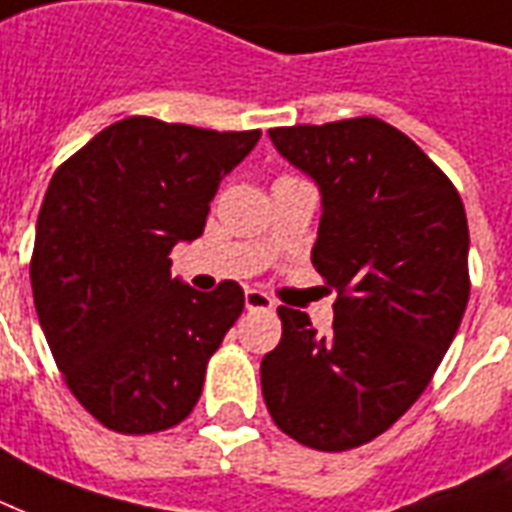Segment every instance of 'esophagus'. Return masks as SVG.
Segmentation results:
<instances>
[{
    "mask_svg": "<svg viewBox=\"0 0 512 512\" xmlns=\"http://www.w3.org/2000/svg\"><path fill=\"white\" fill-rule=\"evenodd\" d=\"M244 306L249 312H271V309H274V301H271L266 293H260V290H246Z\"/></svg>",
    "mask_w": 512,
    "mask_h": 512,
    "instance_id": "34e87169",
    "label": "esophagus"
}]
</instances>
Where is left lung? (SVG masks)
Here are the masks:
<instances>
[{
  "label": "left lung",
  "instance_id": "8db88e82",
  "mask_svg": "<svg viewBox=\"0 0 512 512\" xmlns=\"http://www.w3.org/2000/svg\"><path fill=\"white\" fill-rule=\"evenodd\" d=\"M268 135L320 187L312 263L336 304L328 336L279 306L263 399L287 437L339 453L391 429L445 358L469 301L467 214L418 143L374 116Z\"/></svg>",
  "mask_w": 512,
  "mask_h": 512
}]
</instances>
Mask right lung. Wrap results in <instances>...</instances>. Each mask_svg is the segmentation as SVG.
I'll return each instance as SVG.
<instances>
[{"label":"right lung","instance_id":"add662e5","mask_svg":"<svg viewBox=\"0 0 512 512\" xmlns=\"http://www.w3.org/2000/svg\"><path fill=\"white\" fill-rule=\"evenodd\" d=\"M257 140L130 116L56 168L29 266L34 309L67 388L105 429L154 434L198 404L244 290L227 279L198 293L168 255L203 233L219 181Z\"/></svg>","mask_w":512,"mask_h":512}]
</instances>
